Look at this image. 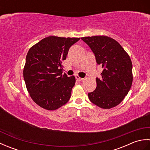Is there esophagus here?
<instances>
[{"label":"esophagus","instance_id":"obj_1","mask_svg":"<svg viewBox=\"0 0 150 150\" xmlns=\"http://www.w3.org/2000/svg\"><path fill=\"white\" fill-rule=\"evenodd\" d=\"M76 79H77V80L78 81H82L84 80L83 78H81V77H79L78 75L76 76Z\"/></svg>","mask_w":150,"mask_h":150}]
</instances>
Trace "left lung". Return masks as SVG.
Segmentation results:
<instances>
[{
  "instance_id": "8db88e82",
  "label": "left lung",
  "mask_w": 150,
  "mask_h": 150,
  "mask_svg": "<svg viewBox=\"0 0 150 150\" xmlns=\"http://www.w3.org/2000/svg\"><path fill=\"white\" fill-rule=\"evenodd\" d=\"M95 54L103 71L96 79V89L88 93L92 103L103 109L119 105L128 95L133 82L132 62L120 44L104 35L82 37Z\"/></svg>"
}]
</instances>
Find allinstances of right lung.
<instances>
[{
	"label": "right lung",
	"instance_id": "right-lung-1",
	"mask_svg": "<svg viewBox=\"0 0 150 150\" xmlns=\"http://www.w3.org/2000/svg\"><path fill=\"white\" fill-rule=\"evenodd\" d=\"M79 40L49 36L28 51L23 76L31 98L40 107L55 110L69 100L75 77L62 74V63L69 47Z\"/></svg>",
	"mask_w": 150,
	"mask_h": 150
}]
</instances>
